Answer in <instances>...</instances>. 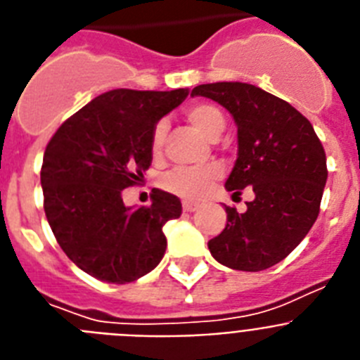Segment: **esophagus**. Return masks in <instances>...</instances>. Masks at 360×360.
I'll return each mask as SVG.
<instances>
[{"instance_id": "1", "label": "esophagus", "mask_w": 360, "mask_h": 360, "mask_svg": "<svg viewBox=\"0 0 360 360\" xmlns=\"http://www.w3.org/2000/svg\"><path fill=\"white\" fill-rule=\"evenodd\" d=\"M199 208L198 203H192V201H183V210L185 212H195Z\"/></svg>"}]
</instances>
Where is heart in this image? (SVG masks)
<instances>
[{"instance_id":"heart-1","label":"heart","mask_w":360,"mask_h":360,"mask_svg":"<svg viewBox=\"0 0 360 360\" xmlns=\"http://www.w3.org/2000/svg\"><path fill=\"white\" fill-rule=\"evenodd\" d=\"M185 115L188 122L208 141H217L219 135L223 134V129H225V115L214 104L199 102V104L190 105ZM165 137L166 122L159 120L153 126L152 139H150V150H152L153 157L161 155ZM219 177H221V168L217 165L195 166V168L177 166V168H172L170 172L162 174L159 183H161L166 192L179 195L183 199L195 201V199L205 198V194L210 190L214 181H217Z\"/></svg>"}]
</instances>
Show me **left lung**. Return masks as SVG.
I'll use <instances>...</instances> for the list:
<instances>
[{"instance_id":"1","label":"left lung","mask_w":360,"mask_h":360,"mask_svg":"<svg viewBox=\"0 0 360 360\" xmlns=\"http://www.w3.org/2000/svg\"><path fill=\"white\" fill-rule=\"evenodd\" d=\"M192 96L221 104L238 128V159L225 188L250 186L243 214L225 207L226 225L210 255L236 271H264L295 250L316 221L328 168L309 120L289 102L243 82L201 84Z\"/></svg>"}]
</instances>
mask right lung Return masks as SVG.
<instances>
[{"label":"right lung","instance_id":"right-lung-1","mask_svg":"<svg viewBox=\"0 0 360 360\" xmlns=\"http://www.w3.org/2000/svg\"><path fill=\"white\" fill-rule=\"evenodd\" d=\"M188 89H113L68 119L44 153V208L58 245L84 273L108 283L144 276L165 256L162 226L181 201L155 188L150 207H126L122 190L152 165V129Z\"/></svg>","mask_w":360,"mask_h":360}]
</instances>
